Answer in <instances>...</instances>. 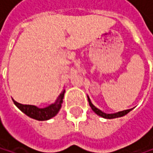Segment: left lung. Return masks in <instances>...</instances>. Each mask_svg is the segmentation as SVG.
<instances>
[{"instance_id":"obj_1","label":"left lung","mask_w":153,"mask_h":153,"mask_svg":"<svg viewBox=\"0 0 153 153\" xmlns=\"http://www.w3.org/2000/svg\"><path fill=\"white\" fill-rule=\"evenodd\" d=\"M87 98H88V102H89V105H90V106H91V108H92V110L94 111V112L96 115H98V116H100V117H104V118H106V119H112V118H117V117H124L125 115H127L128 113H129L130 111L132 110V108H131V109H127V110L119 111V112L113 113V114H107V113L103 112L102 110L98 109L96 106H94V105H93V103L91 102V99L89 98V96H88V95H87Z\"/></svg>"}]
</instances>
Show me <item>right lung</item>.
<instances>
[{
    "instance_id": "obj_1",
    "label": "right lung",
    "mask_w": 153,
    "mask_h": 153,
    "mask_svg": "<svg viewBox=\"0 0 153 153\" xmlns=\"http://www.w3.org/2000/svg\"><path fill=\"white\" fill-rule=\"evenodd\" d=\"M64 94H65V90H63L60 93V94L59 95V97L53 104H51L43 108H40L32 105H23L20 103H17L13 99V101L14 105L29 117L34 118L36 120H39V121H44V120H48L52 117H54L59 113V109L61 108V105L63 103Z\"/></svg>"
}]
</instances>
